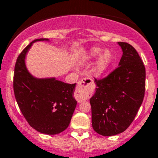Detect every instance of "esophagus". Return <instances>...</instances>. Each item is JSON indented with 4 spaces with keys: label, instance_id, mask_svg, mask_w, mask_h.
Wrapping results in <instances>:
<instances>
[{
    "label": "esophagus",
    "instance_id": "obj_1",
    "mask_svg": "<svg viewBox=\"0 0 158 158\" xmlns=\"http://www.w3.org/2000/svg\"><path fill=\"white\" fill-rule=\"evenodd\" d=\"M94 89V83L90 79L84 78L79 81L77 88L76 99L78 101L82 102L88 98L89 95L93 93Z\"/></svg>",
    "mask_w": 158,
    "mask_h": 158
}]
</instances>
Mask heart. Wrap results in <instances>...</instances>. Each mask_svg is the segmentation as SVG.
<instances>
[{
	"label": "heart",
	"mask_w": 158,
	"mask_h": 158,
	"mask_svg": "<svg viewBox=\"0 0 158 158\" xmlns=\"http://www.w3.org/2000/svg\"><path fill=\"white\" fill-rule=\"evenodd\" d=\"M103 50L99 48H93L89 52L84 56L83 61L86 62H90L94 61L97 57L96 62L94 63L92 69V73L96 77H101L105 74L113 61V54L110 50H105L102 52Z\"/></svg>",
	"instance_id": "b5f03b06"
}]
</instances>
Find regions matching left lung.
<instances>
[{
    "instance_id": "obj_1",
    "label": "left lung",
    "mask_w": 158,
    "mask_h": 158,
    "mask_svg": "<svg viewBox=\"0 0 158 158\" xmlns=\"http://www.w3.org/2000/svg\"><path fill=\"white\" fill-rule=\"evenodd\" d=\"M122 50L118 67L104 79L97 80L95 93L89 99L92 126L104 136L122 133L136 115L143 101L146 70L135 48L118 43Z\"/></svg>"
}]
</instances>
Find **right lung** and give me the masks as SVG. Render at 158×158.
<instances>
[{"label":"right lung","instance_id":"add662e5","mask_svg":"<svg viewBox=\"0 0 158 158\" xmlns=\"http://www.w3.org/2000/svg\"><path fill=\"white\" fill-rule=\"evenodd\" d=\"M49 39H36L31 42L18 57L14 73L15 97L28 123L39 132L55 135L69 126L77 101L74 98L76 83L69 84L55 77L37 78L32 76L26 64V57L32 44Z\"/></svg>","mask_w":158,"mask_h":158}]
</instances>
